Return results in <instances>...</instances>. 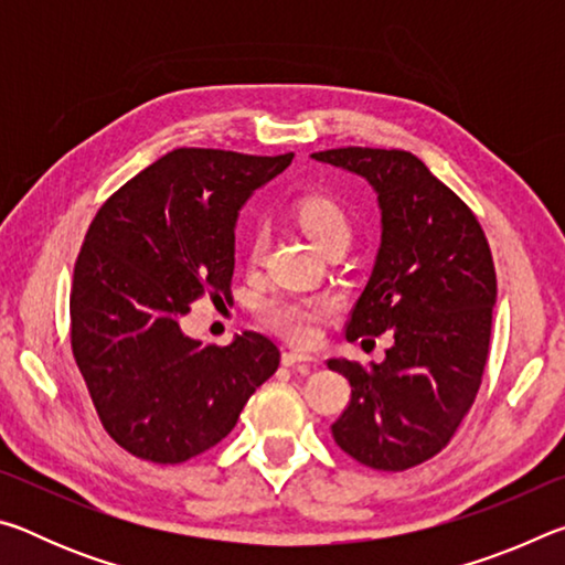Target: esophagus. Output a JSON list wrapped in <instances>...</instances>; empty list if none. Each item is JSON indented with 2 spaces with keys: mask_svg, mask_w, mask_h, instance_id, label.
Wrapping results in <instances>:
<instances>
[{
  "mask_svg": "<svg viewBox=\"0 0 565 565\" xmlns=\"http://www.w3.org/2000/svg\"><path fill=\"white\" fill-rule=\"evenodd\" d=\"M281 363L284 366H299V363H317V359L309 356V353H301V351H284Z\"/></svg>",
  "mask_w": 565,
  "mask_h": 565,
  "instance_id": "1",
  "label": "esophagus"
}]
</instances>
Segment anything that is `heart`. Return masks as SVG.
<instances>
[{"label": "heart", "instance_id": "heart-1", "mask_svg": "<svg viewBox=\"0 0 565 565\" xmlns=\"http://www.w3.org/2000/svg\"><path fill=\"white\" fill-rule=\"evenodd\" d=\"M294 216L301 228L309 234L321 248L337 242V238H351V218L343 209L329 196H301L294 204ZM254 254L259 252L262 236L254 234ZM333 311V301L329 296H306V299H291V296H271V299L262 301L259 317L279 331L281 337L291 339L296 343H309L317 333V323L329 317Z\"/></svg>", "mask_w": 565, "mask_h": 565}]
</instances>
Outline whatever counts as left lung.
<instances>
[{"label": "left lung", "mask_w": 565, "mask_h": 565, "mask_svg": "<svg viewBox=\"0 0 565 565\" xmlns=\"http://www.w3.org/2000/svg\"><path fill=\"white\" fill-rule=\"evenodd\" d=\"M311 157L376 191L381 246L347 339L394 337L381 363L329 361L351 384L333 441L376 471H406L446 448L481 386L495 303L491 248L471 209L411 151L343 147Z\"/></svg>", "instance_id": "obj_1"}]
</instances>
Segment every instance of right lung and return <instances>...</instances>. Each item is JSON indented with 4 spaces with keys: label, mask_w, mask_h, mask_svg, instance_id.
Segmentation results:
<instances>
[{
    "label": "right lung",
    "mask_w": 565,
    "mask_h": 565,
    "mask_svg": "<svg viewBox=\"0 0 565 565\" xmlns=\"http://www.w3.org/2000/svg\"><path fill=\"white\" fill-rule=\"evenodd\" d=\"M291 159L174 149L89 224L70 294L72 353L102 426L131 456L181 463L209 451L279 369L262 333L204 347L181 319L206 294L232 299L238 209Z\"/></svg>",
    "instance_id": "add662e5"
}]
</instances>
